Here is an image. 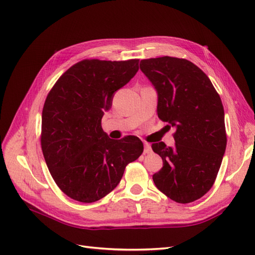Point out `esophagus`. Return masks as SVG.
I'll use <instances>...</instances> for the list:
<instances>
[{"instance_id":"esophagus-1","label":"esophagus","mask_w":255,"mask_h":255,"mask_svg":"<svg viewBox=\"0 0 255 255\" xmlns=\"http://www.w3.org/2000/svg\"><path fill=\"white\" fill-rule=\"evenodd\" d=\"M144 153H151L152 152V148H151V144L148 142H144Z\"/></svg>"}]
</instances>
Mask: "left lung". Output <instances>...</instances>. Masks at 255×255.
<instances>
[{
  "mask_svg": "<svg viewBox=\"0 0 255 255\" xmlns=\"http://www.w3.org/2000/svg\"><path fill=\"white\" fill-rule=\"evenodd\" d=\"M140 70L157 92L158 118L175 128L174 146L152 144L163 159L154 184L177 203L194 202L212 188L226 152L221 99L207 75L187 59H142Z\"/></svg>",
  "mask_w": 255,
  "mask_h": 255,
  "instance_id": "obj_1",
  "label": "left lung"
}]
</instances>
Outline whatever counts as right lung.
<instances>
[{
	"instance_id": "1",
	"label": "right lung",
	"mask_w": 255,
	"mask_h": 255,
	"mask_svg": "<svg viewBox=\"0 0 255 255\" xmlns=\"http://www.w3.org/2000/svg\"><path fill=\"white\" fill-rule=\"evenodd\" d=\"M138 63L82 60L60 76L45 99L43 156L57 186L75 201L91 203L109 195L127 165L141 155L139 138L111 139L101 126L115 92L134 78Z\"/></svg>"
}]
</instances>
